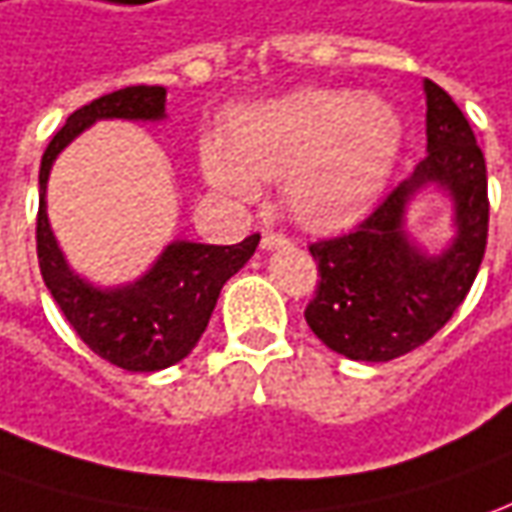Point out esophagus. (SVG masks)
<instances>
[{
    "mask_svg": "<svg viewBox=\"0 0 512 512\" xmlns=\"http://www.w3.org/2000/svg\"><path fill=\"white\" fill-rule=\"evenodd\" d=\"M283 243H288V238H285L283 232H271V229H266L263 238H260V246H263V249H274V246H283Z\"/></svg>",
    "mask_w": 512,
    "mask_h": 512,
    "instance_id": "esophagus-1",
    "label": "esophagus"
}]
</instances>
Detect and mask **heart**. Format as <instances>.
<instances>
[{"label":"heart","mask_w":512,"mask_h":512,"mask_svg":"<svg viewBox=\"0 0 512 512\" xmlns=\"http://www.w3.org/2000/svg\"><path fill=\"white\" fill-rule=\"evenodd\" d=\"M403 125L381 97L297 89L235 111L224 139L201 145L204 179L229 198H252L257 179H285L288 212L333 229L370 207L401 151Z\"/></svg>","instance_id":"b5f03b06"}]
</instances>
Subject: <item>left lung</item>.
I'll list each match as a JSON object with an SVG mask.
<instances>
[{
    "instance_id": "8db88e82",
    "label": "left lung",
    "mask_w": 512,
    "mask_h": 512,
    "mask_svg": "<svg viewBox=\"0 0 512 512\" xmlns=\"http://www.w3.org/2000/svg\"><path fill=\"white\" fill-rule=\"evenodd\" d=\"M429 154L367 218L336 238L308 243L319 269L305 322L333 353L392 361L426 344L460 308L488 246V168L460 106L426 81ZM448 186L458 238L440 258L420 256L402 232V207L423 183Z\"/></svg>"
}]
</instances>
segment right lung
<instances>
[{
  "label": "right lung",
  "mask_w": 512,
  "mask_h": 512,
  "mask_svg": "<svg viewBox=\"0 0 512 512\" xmlns=\"http://www.w3.org/2000/svg\"><path fill=\"white\" fill-rule=\"evenodd\" d=\"M165 97V86H125L72 111L50 139L38 170L36 252L41 277L83 344L128 373H154L182 361L207 330L224 283L255 255L260 243L257 232L235 246L176 241L142 280L111 291L92 288L66 269L44 210L55 156L95 120H159L165 114Z\"/></svg>",
  "instance_id": "1"
}]
</instances>
